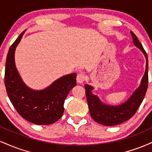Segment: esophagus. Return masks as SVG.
Listing matches in <instances>:
<instances>
[{"instance_id": "obj_1", "label": "esophagus", "mask_w": 152, "mask_h": 152, "mask_svg": "<svg viewBox=\"0 0 152 152\" xmlns=\"http://www.w3.org/2000/svg\"><path fill=\"white\" fill-rule=\"evenodd\" d=\"M86 76H85L84 74H78L77 75V77H76V80L78 83H82L83 81L86 80Z\"/></svg>"}]
</instances>
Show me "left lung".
I'll use <instances>...</instances> for the list:
<instances>
[{"mask_svg":"<svg viewBox=\"0 0 152 152\" xmlns=\"http://www.w3.org/2000/svg\"><path fill=\"white\" fill-rule=\"evenodd\" d=\"M133 43L145 56L146 70L140 86L137 88L126 102L117 106L107 105L99 99L98 96L92 94L94 87L85 84L86 96L90 114L95 121L105 126L120 124L132 118L137 112L138 108L143 102L148 88V58L147 54L139 42L135 34L131 31Z\"/></svg>","mask_w":152,"mask_h":152,"instance_id":"left-lung-1","label":"left lung"}]
</instances>
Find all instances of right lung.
Returning a JSON list of instances; mask_svg holds the SVG:
<instances>
[{
	"mask_svg": "<svg viewBox=\"0 0 152 152\" xmlns=\"http://www.w3.org/2000/svg\"><path fill=\"white\" fill-rule=\"evenodd\" d=\"M26 31L8 50L5 69V86L8 98L23 118L37 125H49L62 116L64 104L70 91L76 85V74L56 80L43 90H34L24 83L15 64V50Z\"/></svg>",
	"mask_w": 152,
	"mask_h": 152,
	"instance_id": "add662e5",
	"label": "right lung"
}]
</instances>
